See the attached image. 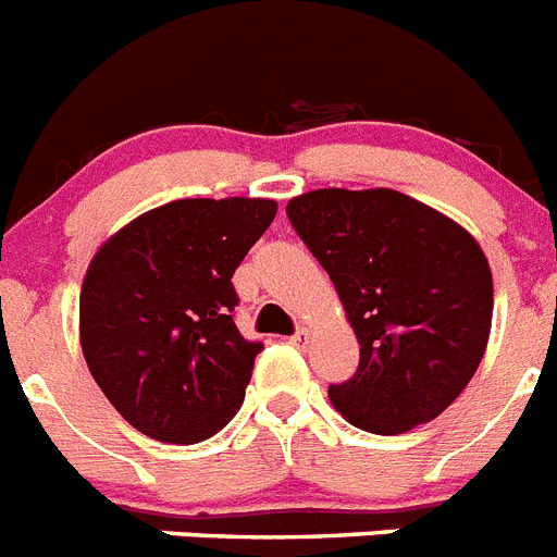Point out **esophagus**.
Listing matches in <instances>:
<instances>
[{
	"mask_svg": "<svg viewBox=\"0 0 557 557\" xmlns=\"http://www.w3.org/2000/svg\"><path fill=\"white\" fill-rule=\"evenodd\" d=\"M289 344H293V346H307V344H310V330H307V326H301V330H298L296 335L289 337Z\"/></svg>",
	"mask_w": 557,
	"mask_h": 557,
	"instance_id": "34e87169",
	"label": "esophagus"
}]
</instances>
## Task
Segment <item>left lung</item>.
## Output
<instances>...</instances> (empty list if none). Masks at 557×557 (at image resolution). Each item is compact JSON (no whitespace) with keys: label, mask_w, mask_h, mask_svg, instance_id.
I'll return each instance as SVG.
<instances>
[{"label":"left lung","mask_w":557,"mask_h":557,"mask_svg":"<svg viewBox=\"0 0 557 557\" xmlns=\"http://www.w3.org/2000/svg\"><path fill=\"white\" fill-rule=\"evenodd\" d=\"M287 216L330 273L360 344L355 377L330 386L335 411L372 434L440 417L484 358L493 273L459 222L394 188H318Z\"/></svg>","instance_id":"obj_1"}]
</instances>
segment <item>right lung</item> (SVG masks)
I'll list each match as a JSON object with an SVG mask.
<instances>
[{
  "mask_svg": "<svg viewBox=\"0 0 557 557\" xmlns=\"http://www.w3.org/2000/svg\"><path fill=\"white\" fill-rule=\"evenodd\" d=\"M261 197L174 199L98 247L78 304L95 383L140 434L208 440L245 400L261 344L233 324V273L270 227Z\"/></svg>",
  "mask_w": 557,
  "mask_h": 557,
  "instance_id": "1",
  "label": "right lung"
}]
</instances>
